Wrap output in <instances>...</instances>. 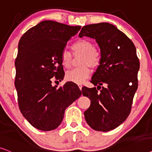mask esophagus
Returning a JSON list of instances; mask_svg holds the SVG:
<instances>
[{
  "label": "esophagus",
  "mask_w": 152,
  "mask_h": 152,
  "mask_svg": "<svg viewBox=\"0 0 152 152\" xmlns=\"http://www.w3.org/2000/svg\"><path fill=\"white\" fill-rule=\"evenodd\" d=\"M78 87H79V88H80V90H82V88H83V86L81 84H78Z\"/></svg>",
  "instance_id": "esophagus-1"
}]
</instances>
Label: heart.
Returning <instances> with one entry per match:
<instances>
[{
    "mask_svg": "<svg viewBox=\"0 0 152 152\" xmlns=\"http://www.w3.org/2000/svg\"><path fill=\"white\" fill-rule=\"evenodd\" d=\"M72 50L74 56L82 54L80 67L74 68L66 74V78L69 81L75 83H82L90 76L92 68H96L101 62V53L94 48L93 43L88 39H79L72 46ZM60 60L64 67L70 68L72 64V55L66 50H63L60 55Z\"/></svg>",
    "mask_w": 152,
    "mask_h": 152,
    "instance_id": "1",
    "label": "heart"
}]
</instances>
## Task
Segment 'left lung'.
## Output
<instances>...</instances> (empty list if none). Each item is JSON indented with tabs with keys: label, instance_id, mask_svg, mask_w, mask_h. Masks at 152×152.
<instances>
[{
	"label": "left lung",
	"instance_id": "left-lung-1",
	"mask_svg": "<svg viewBox=\"0 0 152 152\" xmlns=\"http://www.w3.org/2000/svg\"><path fill=\"white\" fill-rule=\"evenodd\" d=\"M84 36L96 39L102 55L90 81L97 88H82L83 95L91 100L85 118L94 130L106 132L120 126L130 114L138 86L139 59L133 42L112 24L85 26L79 33L80 37Z\"/></svg>",
	"mask_w": 152,
	"mask_h": 152
}]
</instances>
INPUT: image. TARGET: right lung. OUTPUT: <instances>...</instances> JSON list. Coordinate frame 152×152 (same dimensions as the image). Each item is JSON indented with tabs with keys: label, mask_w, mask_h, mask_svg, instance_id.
Wrapping results in <instances>:
<instances>
[{
	"label": "right lung",
	"mask_w": 152,
	"mask_h": 152,
	"mask_svg": "<svg viewBox=\"0 0 152 152\" xmlns=\"http://www.w3.org/2000/svg\"><path fill=\"white\" fill-rule=\"evenodd\" d=\"M80 29V26L47 20L30 28L19 40L15 81L18 104L23 117L39 130L57 128L65 109L82 94L73 82L59 88L52 86L53 80L63 79L60 55Z\"/></svg>",
	"instance_id": "add662e5"
}]
</instances>
